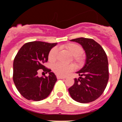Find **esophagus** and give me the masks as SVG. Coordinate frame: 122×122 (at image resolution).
<instances>
[{
    "mask_svg": "<svg viewBox=\"0 0 122 122\" xmlns=\"http://www.w3.org/2000/svg\"><path fill=\"white\" fill-rule=\"evenodd\" d=\"M56 78H57V79H64V78H66V77H61V76H57V77H56Z\"/></svg>",
    "mask_w": 122,
    "mask_h": 122,
    "instance_id": "34e87169",
    "label": "esophagus"
}]
</instances>
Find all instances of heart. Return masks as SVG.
Instances as JSON below:
<instances>
[{"label":"heart","mask_w":122,"mask_h":122,"mask_svg":"<svg viewBox=\"0 0 122 122\" xmlns=\"http://www.w3.org/2000/svg\"><path fill=\"white\" fill-rule=\"evenodd\" d=\"M61 48L64 49L72 55V60L77 67L83 66L86 61V56L83 54V48L80 45L75 43H68L61 46ZM58 54L56 48H53L49 52L48 61L52 63L56 61ZM74 68L72 64L62 65L61 64H55L52 67V71L58 76H65L72 71Z\"/></svg>","instance_id":"1"}]
</instances>
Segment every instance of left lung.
I'll return each instance as SVG.
<instances>
[{
    "label": "left lung",
    "mask_w": 122,
    "mask_h": 122,
    "mask_svg": "<svg viewBox=\"0 0 122 122\" xmlns=\"http://www.w3.org/2000/svg\"><path fill=\"white\" fill-rule=\"evenodd\" d=\"M71 41L79 43L86 54V64L77 72L80 77L68 88L72 99L81 103L96 100L103 94L109 80L108 60L99 44L90 38H78Z\"/></svg>",
    "instance_id": "8db88e82"
}]
</instances>
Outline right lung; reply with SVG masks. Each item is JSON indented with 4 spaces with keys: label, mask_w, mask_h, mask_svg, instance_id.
Masks as SVG:
<instances>
[{
    "label": "right lung",
    "mask_w": 122,
    "mask_h": 122,
    "mask_svg": "<svg viewBox=\"0 0 122 122\" xmlns=\"http://www.w3.org/2000/svg\"><path fill=\"white\" fill-rule=\"evenodd\" d=\"M57 43L29 42L20 48L13 61V80L20 94L27 100L40 101L47 97L57 79L50 69L44 66L49 52ZM41 69L48 76L39 77Z\"/></svg>",
    "instance_id": "add662e5"
}]
</instances>
